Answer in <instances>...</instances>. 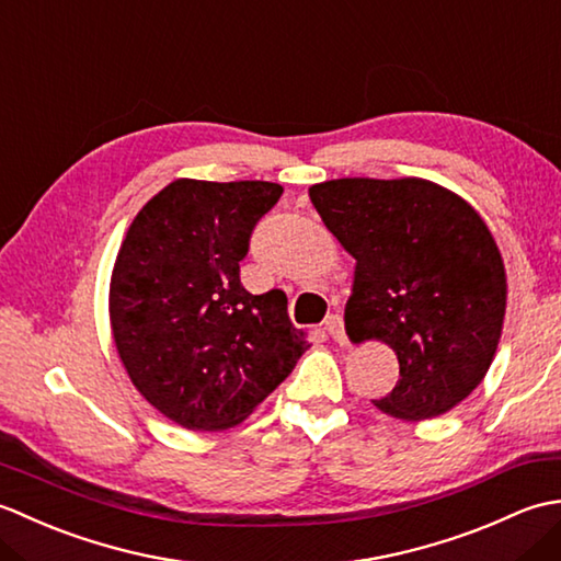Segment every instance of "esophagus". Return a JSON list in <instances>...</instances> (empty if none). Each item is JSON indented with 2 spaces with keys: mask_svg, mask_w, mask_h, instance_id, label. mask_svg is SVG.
<instances>
[{
  "mask_svg": "<svg viewBox=\"0 0 561 561\" xmlns=\"http://www.w3.org/2000/svg\"><path fill=\"white\" fill-rule=\"evenodd\" d=\"M325 330H328V335L332 337V340H344V325H342V316L340 313H332V316H328L325 318Z\"/></svg>",
  "mask_w": 561,
  "mask_h": 561,
  "instance_id": "obj_1",
  "label": "esophagus"
}]
</instances>
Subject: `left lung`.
<instances>
[{
	"instance_id": "obj_1",
	"label": "left lung",
	"mask_w": 561,
	"mask_h": 561,
	"mask_svg": "<svg viewBox=\"0 0 561 561\" xmlns=\"http://www.w3.org/2000/svg\"><path fill=\"white\" fill-rule=\"evenodd\" d=\"M308 195L356 262L350 340L398 356V383L374 404L402 422L450 412L482 383L502 340L506 270L490 226L426 178H337Z\"/></svg>"
}]
</instances>
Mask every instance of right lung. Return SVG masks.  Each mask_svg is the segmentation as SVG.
I'll return each instance as SVG.
<instances>
[{
    "mask_svg": "<svg viewBox=\"0 0 561 561\" xmlns=\"http://www.w3.org/2000/svg\"><path fill=\"white\" fill-rule=\"evenodd\" d=\"M282 190L178 178L137 211L117 250L108 291L117 356L139 396L183 428L241 424L308 350L284 291L253 296L238 267Z\"/></svg>",
    "mask_w": 561,
    "mask_h": 561,
    "instance_id": "obj_1",
    "label": "right lung"
}]
</instances>
